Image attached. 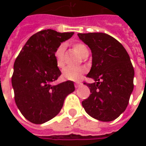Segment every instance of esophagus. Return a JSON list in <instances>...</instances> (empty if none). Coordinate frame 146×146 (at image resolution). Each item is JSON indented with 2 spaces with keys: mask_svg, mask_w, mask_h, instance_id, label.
<instances>
[{
  "mask_svg": "<svg viewBox=\"0 0 146 146\" xmlns=\"http://www.w3.org/2000/svg\"><path fill=\"white\" fill-rule=\"evenodd\" d=\"M81 85H82V83L81 82H76V84H75V88H78Z\"/></svg>",
  "mask_w": 146,
  "mask_h": 146,
  "instance_id": "esophagus-1",
  "label": "esophagus"
}]
</instances>
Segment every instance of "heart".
<instances>
[{
	"label": "heart",
	"mask_w": 146,
	"mask_h": 146,
	"mask_svg": "<svg viewBox=\"0 0 146 146\" xmlns=\"http://www.w3.org/2000/svg\"><path fill=\"white\" fill-rule=\"evenodd\" d=\"M64 44L59 45L54 52V58L56 60V66L58 69L63 68L64 64ZM73 49L77 55L83 57V55L88 51L85 45L82 43H75L73 45ZM86 73V69L84 67H66L62 71V76L66 79L72 81H77L82 78L83 75Z\"/></svg>",
	"instance_id": "obj_1"
}]
</instances>
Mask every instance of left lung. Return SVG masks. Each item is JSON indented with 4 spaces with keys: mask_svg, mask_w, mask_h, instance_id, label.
Segmentation results:
<instances>
[{
    "mask_svg": "<svg viewBox=\"0 0 146 146\" xmlns=\"http://www.w3.org/2000/svg\"><path fill=\"white\" fill-rule=\"evenodd\" d=\"M79 38L92 53V66L88 77L93 84L90 96L82 102L90 116L108 122L124 112L134 89L135 71L129 54L120 43L103 33H78Z\"/></svg>",
    "mask_w": 146,
    "mask_h": 146,
    "instance_id": "1",
    "label": "left lung"
}]
</instances>
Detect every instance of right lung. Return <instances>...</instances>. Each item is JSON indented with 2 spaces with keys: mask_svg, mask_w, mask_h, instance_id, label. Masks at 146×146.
I'll list each match as a JSON object with an SVG mask.
<instances>
[{
  "mask_svg": "<svg viewBox=\"0 0 146 146\" xmlns=\"http://www.w3.org/2000/svg\"><path fill=\"white\" fill-rule=\"evenodd\" d=\"M73 33L41 30L30 36L15 61L11 77L15 102L24 117L33 123L54 118L66 97L75 90L70 80L51 84L61 75L54 52Z\"/></svg>",
  "mask_w": 146,
  "mask_h": 146,
  "instance_id": "add662e5",
  "label": "right lung"
}]
</instances>
